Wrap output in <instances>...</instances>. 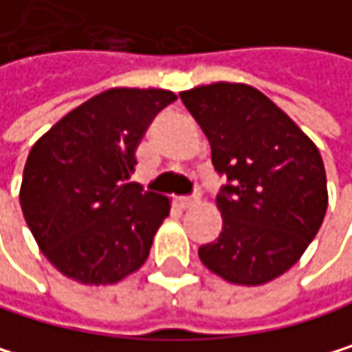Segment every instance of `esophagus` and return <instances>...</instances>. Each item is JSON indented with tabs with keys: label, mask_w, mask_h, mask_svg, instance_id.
Masks as SVG:
<instances>
[{
	"label": "esophagus",
	"mask_w": 352,
	"mask_h": 352,
	"mask_svg": "<svg viewBox=\"0 0 352 352\" xmlns=\"http://www.w3.org/2000/svg\"><path fill=\"white\" fill-rule=\"evenodd\" d=\"M176 206L180 210H190V208H197L199 206V199L197 197H178L176 199Z\"/></svg>",
	"instance_id": "1"
}]
</instances>
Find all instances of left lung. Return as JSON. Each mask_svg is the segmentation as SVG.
Listing matches in <instances>:
<instances>
[{"instance_id":"left-lung-1","label":"left lung","mask_w":352,"mask_h":352,"mask_svg":"<svg viewBox=\"0 0 352 352\" xmlns=\"http://www.w3.org/2000/svg\"><path fill=\"white\" fill-rule=\"evenodd\" d=\"M228 184L216 197L222 233L199 248L228 283L262 285L289 271L327 210L325 168L315 142L256 87L218 81L180 92Z\"/></svg>"}]
</instances>
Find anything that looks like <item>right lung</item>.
<instances>
[{"label":"right lung","instance_id":"obj_1","mask_svg":"<svg viewBox=\"0 0 352 352\" xmlns=\"http://www.w3.org/2000/svg\"><path fill=\"white\" fill-rule=\"evenodd\" d=\"M174 100L162 87H111L33 144L21 208L39 250L65 277L109 285L146 262L170 199L130 178L146 128Z\"/></svg>","mask_w":352,"mask_h":352}]
</instances>
